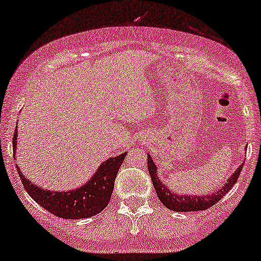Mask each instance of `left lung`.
<instances>
[{"label":"left lung","mask_w":261,"mask_h":261,"mask_svg":"<svg viewBox=\"0 0 261 261\" xmlns=\"http://www.w3.org/2000/svg\"><path fill=\"white\" fill-rule=\"evenodd\" d=\"M147 158L149 176H151L153 187L155 189V192L156 195H158L160 202H162L167 209L180 213L199 212V210L209 209L210 206L216 204V203L219 202L231 188H233V185L237 183L239 177H240L242 166H244V164H241V165L237 169V171L231 174L229 179L226 181L224 187L221 188L219 191L213 192V194H210L209 196L178 195L176 192L171 191L169 188H166L165 184H163V181H160L158 174H156V166L154 165V163H153L151 155H147Z\"/></svg>","instance_id":"obj_1"}]
</instances>
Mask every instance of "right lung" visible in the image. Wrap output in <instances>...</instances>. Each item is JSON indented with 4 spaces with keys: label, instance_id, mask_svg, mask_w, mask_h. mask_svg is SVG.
<instances>
[{
    "label": "right lung",
    "instance_id": "add662e5",
    "mask_svg": "<svg viewBox=\"0 0 261 261\" xmlns=\"http://www.w3.org/2000/svg\"><path fill=\"white\" fill-rule=\"evenodd\" d=\"M17 132L14 130L13 154L16 152ZM127 153L109 158L99 166L91 179L72 191H49L32 184L16 165L24 190L38 204L53 215L66 220L88 219L102 212L108 205L114 190V181Z\"/></svg>",
    "mask_w": 261,
    "mask_h": 261
}]
</instances>
